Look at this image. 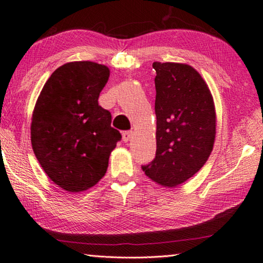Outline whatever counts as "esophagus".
I'll list each match as a JSON object with an SVG mask.
<instances>
[{
    "instance_id": "obj_1",
    "label": "esophagus",
    "mask_w": 263,
    "mask_h": 263,
    "mask_svg": "<svg viewBox=\"0 0 263 263\" xmlns=\"http://www.w3.org/2000/svg\"><path fill=\"white\" fill-rule=\"evenodd\" d=\"M132 136H133V133L130 130H126V132L122 133V141L127 143L128 141H130Z\"/></svg>"
}]
</instances>
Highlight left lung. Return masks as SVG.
<instances>
[{
    "label": "left lung",
    "instance_id": "obj_1",
    "mask_svg": "<svg viewBox=\"0 0 263 263\" xmlns=\"http://www.w3.org/2000/svg\"><path fill=\"white\" fill-rule=\"evenodd\" d=\"M157 71V153L142 169L149 179L176 187L199 171L212 152L217 116L205 80L186 63L153 62Z\"/></svg>",
    "mask_w": 263,
    "mask_h": 263
}]
</instances>
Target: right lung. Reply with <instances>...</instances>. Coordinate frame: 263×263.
<instances>
[{"label": "right lung", "instance_id": "1", "mask_svg": "<svg viewBox=\"0 0 263 263\" xmlns=\"http://www.w3.org/2000/svg\"><path fill=\"white\" fill-rule=\"evenodd\" d=\"M110 70L92 61L59 67L47 79L31 117L34 153L49 178L70 193L96 185L121 135L99 105Z\"/></svg>", "mask_w": 263, "mask_h": 263}]
</instances>
